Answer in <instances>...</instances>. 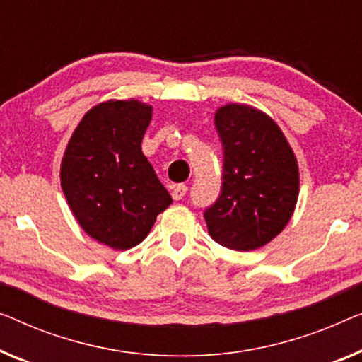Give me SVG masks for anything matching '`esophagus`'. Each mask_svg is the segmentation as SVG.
Returning a JSON list of instances; mask_svg holds the SVG:
<instances>
[{"label":"esophagus","mask_w":362,"mask_h":362,"mask_svg":"<svg viewBox=\"0 0 362 362\" xmlns=\"http://www.w3.org/2000/svg\"><path fill=\"white\" fill-rule=\"evenodd\" d=\"M187 190H188L187 185H183V183H180V185H177V187L172 188V198H174L175 202H179V199H182L183 197H185Z\"/></svg>","instance_id":"1"}]
</instances>
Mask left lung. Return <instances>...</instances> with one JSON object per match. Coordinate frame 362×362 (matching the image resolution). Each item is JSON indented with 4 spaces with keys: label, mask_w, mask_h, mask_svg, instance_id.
<instances>
[{
    "label": "left lung",
    "mask_w": 362,
    "mask_h": 362,
    "mask_svg": "<svg viewBox=\"0 0 362 362\" xmlns=\"http://www.w3.org/2000/svg\"><path fill=\"white\" fill-rule=\"evenodd\" d=\"M214 125L224 149V172L218 202L204 211L208 233L228 249H260L294 213L298 159L276 122L255 107H219Z\"/></svg>",
    "instance_id": "left-lung-1"
}]
</instances>
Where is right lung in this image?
<instances>
[{
	"label": "right lung",
	"mask_w": 362,
	"mask_h": 362,
	"mask_svg": "<svg viewBox=\"0 0 362 362\" xmlns=\"http://www.w3.org/2000/svg\"><path fill=\"white\" fill-rule=\"evenodd\" d=\"M153 107L136 99L86 112L64 149L60 180L81 228L113 250L146 239L172 198L141 151Z\"/></svg>",
	"instance_id": "add662e5"
}]
</instances>
